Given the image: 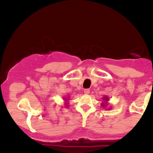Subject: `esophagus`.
<instances>
[{"instance_id": "esophagus-1", "label": "esophagus", "mask_w": 153, "mask_h": 153, "mask_svg": "<svg viewBox=\"0 0 153 153\" xmlns=\"http://www.w3.org/2000/svg\"><path fill=\"white\" fill-rule=\"evenodd\" d=\"M89 93H90V90H89V89H85V90H84V94H85L88 95L89 94Z\"/></svg>"}]
</instances>
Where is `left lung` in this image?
I'll return each instance as SVG.
<instances>
[{
    "label": "left lung",
    "mask_w": 153,
    "mask_h": 153,
    "mask_svg": "<svg viewBox=\"0 0 153 153\" xmlns=\"http://www.w3.org/2000/svg\"><path fill=\"white\" fill-rule=\"evenodd\" d=\"M103 102L101 103V106H102L103 108V107H106L107 104H108V101H109V99H108V97H107V96H103ZM106 109H110V108H106Z\"/></svg>",
    "instance_id": "1"
}]
</instances>
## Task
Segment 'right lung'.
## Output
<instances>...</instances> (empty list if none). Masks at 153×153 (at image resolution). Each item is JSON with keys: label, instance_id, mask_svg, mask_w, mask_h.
Returning <instances> with one entry per match:
<instances>
[{"label": "right lung", "instance_id": "obj_1", "mask_svg": "<svg viewBox=\"0 0 153 153\" xmlns=\"http://www.w3.org/2000/svg\"><path fill=\"white\" fill-rule=\"evenodd\" d=\"M64 100H65V106L66 107H69V105H68V101H69V100H68V99L67 97H65Z\"/></svg>", "mask_w": 153, "mask_h": 153}]
</instances>
